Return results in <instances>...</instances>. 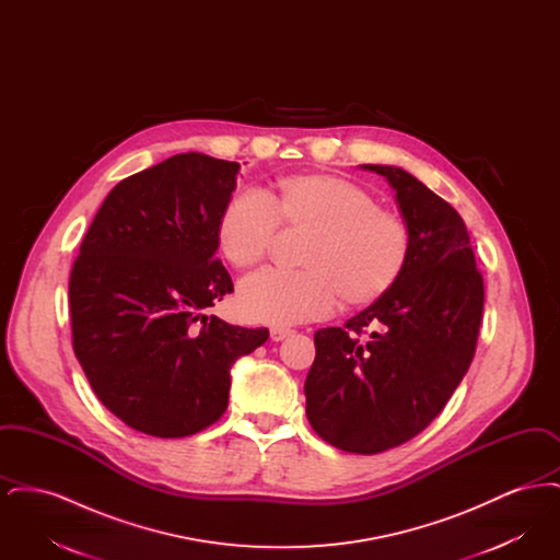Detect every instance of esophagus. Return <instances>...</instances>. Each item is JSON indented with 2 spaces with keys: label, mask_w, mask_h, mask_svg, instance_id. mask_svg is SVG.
I'll use <instances>...</instances> for the list:
<instances>
[{
  "label": "esophagus",
  "mask_w": 560,
  "mask_h": 560,
  "mask_svg": "<svg viewBox=\"0 0 560 560\" xmlns=\"http://www.w3.org/2000/svg\"><path fill=\"white\" fill-rule=\"evenodd\" d=\"M292 329H288V327H272L270 329V338L275 340V342H281V340H285L288 336H292Z\"/></svg>",
  "instance_id": "1"
}]
</instances>
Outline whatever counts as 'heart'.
<instances>
[{
	"label": "heart",
	"instance_id": "obj_1",
	"mask_svg": "<svg viewBox=\"0 0 560 560\" xmlns=\"http://www.w3.org/2000/svg\"><path fill=\"white\" fill-rule=\"evenodd\" d=\"M281 224L313 235L302 270L267 268L241 283V311L268 325L323 319L340 300L370 306L395 290L413 252L411 226L400 213L380 208L363 185L323 172L285 176L268 195L235 192L218 218L220 252L233 267H258Z\"/></svg>",
	"mask_w": 560,
	"mask_h": 560
}]
</instances>
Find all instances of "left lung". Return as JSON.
Wrapping results in <instances>:
<instances>
[{"mask_svg":"<svg viewBox=\"0 0 560 560\" xmlns=\"http://www.w3.org/2000/svg\"><path fill=\"white\" fill-rule=\"evenodd\" d=\"M397 190L413 233L409 267L395 290L315 334L306 418L336 450L388 452L443 411L479 340L485 285L462 215L418 178L365 165Z\"/></svg>","mask_w":560,"mask_h":560,"instance_id":"8db88e82","label":"left lung"}]
</instances>
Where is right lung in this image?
Listing matches in <instances>:
<instances>
[{
	"mask_svg": "<svg viewBox=\"0 0 560 560\" xmlns=\"http://www.w3.org/2000/svg\"><path fill=\"white\" fill-rule=\"evenodd\" d=\"M240 163L180 153L121 180L94 215L69 279L73 350L124 424L160 439L197 434L229 405L231 365L265 345L206 315L233 292L215 226Z\"/></svg>",
	"mask_w": 560,
	"mask_h": 560,
	"instance_id": "right-lung-1",
	"label": "right lung"
}]
</instances>
